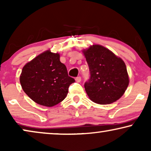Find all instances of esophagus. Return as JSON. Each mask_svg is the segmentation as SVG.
<instances>
[{
  "mask_svg": "<svg viewBox=\"0 0 151 151\" xmlns=\"http://www.w3.org/2000/svg\"><path fill=\"white\" fill-rule=\"evenodd\" d=\"M76 81L77 82H80V81H81V77H80V76H78V77L76 78Z\"/></svg>",
  "mask_w": 151,
  "mask_h": 151,
  "instance_id": "34e87169",
  "label": "esophagus"
}]
</instances>
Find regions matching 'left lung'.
I'll use <instances>...</instances> for the list:
<instances>
[{"instance_id": "left-lung-1", "label": "left lung", "mask_w": 151, "mask_h": 151, "mask_svg": "<svg viewBox=\"0 0 151 151\" xmlns=\"http://www.w3.org/2000/svg\"><path fill=\"white\" fill-rule=\"evenodd\" d=\"M83 53L91 75L84 88L91 100L97 104H109L120 98L129 83L124 62L99 45L91 46Z\"/></svg>"}]
</instances>
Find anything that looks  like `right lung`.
<instances>
[{
  "label": "right lung",
  "mask_w": 151,
  "mask_h": 151,
  "mask_svg": "<svg viewBox=\"0 0 151 151\" xmlns=\"http://www.w3.org/2000/svg\"><path fill=\"white\" fill-rule=\"evenodd\" d=\"M74 82L68 76L66 66L60 61L59 53L50 50L27 63L20 76L24 93L37 104L49 107L61 102Z\"/></svg>",
  "instance_id": "right-lung-1"
}]
</instances>
